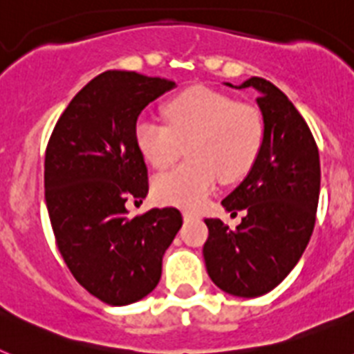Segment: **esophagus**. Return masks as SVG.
I'll return each mask as SVG.
<instances>
[{
    "instance_id": "esophagus-1",
    "label": "esophagus",
    "mask_w": 354,
    "mask_h": 354,
    "mask_svg": "<svg viewBox=\"0 0 354 354\" xmlns=\"http://www.w3.org/2000/svg\"><path fill=\"white\" fill-rule=\"evenodd\" d=\"M183 216H184V220H198L200 218L196 212H192V211H184Z\"/></svg>"
}]
</instances>
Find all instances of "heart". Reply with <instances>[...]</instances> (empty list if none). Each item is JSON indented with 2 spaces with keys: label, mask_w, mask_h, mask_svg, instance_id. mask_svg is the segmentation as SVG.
<instances>
[{
  "label": "heart",
  "mask_w": 354,
  "mask_h": 354,
  "mask_svg": "<svg viewBox=\"0 0 354 354\" xmlns=\"http://www.w3.org/2000/svg\"><path fill=\"white\" fill-rule=\"evenodd\" d=\"M168 126L140 118L134 142L149 165L171 167L187 145L189 161L159 175L154 192L161 202L196 207L221 177L236 183L257 161L264 142V120L246 101L205 86H189L170 97L161 108Z\"/></svg>",
  "instance_id": "obj_1"
}]
</instances>
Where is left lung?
I'll return each instance as SVG.
<instances>
[{
  "label": "left lung",
  "mask_w": 354,
  "mask_h": 354,
  "mask_svg": "<svg viewBox=\"0 0 354 354\" xmlns=\"http://www.w3.org/2000/svg\"><path fill=\"white\" fill-rule=\"evenodd\" d=\"M250 86L259 92L264 142L246 179L221 200L245 218L234 230L205 218L204 245L211 280L239 298L270 292L298 264L314 232L321 187L319 149L305 118L270 81L250 77L239 88Z\"/></svg>",
  "instance_id": "obj_1"
}]
</instances>
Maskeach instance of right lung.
<instances>
[{
	"mask_svg": "<svg viewBox=\"0 0 354 354\" xmlns=\"http://www.w3.org/2000/svg\"><path fill=\"white\" fill-rule=\"evenodd\" d=\"M174 86L138 72H102L68 102L48 142L44 187L56 245L80 286L108 305H129L154 290L183 225L175 207L134 218L126 209L127 200L149 193L134 142L138 115Z\"/></svg>",
	"mask_w": 354,
	"mask_h": 354,
	"instance_id": "right-lung-1",
	"label": "right lung"
}]
</instances>
